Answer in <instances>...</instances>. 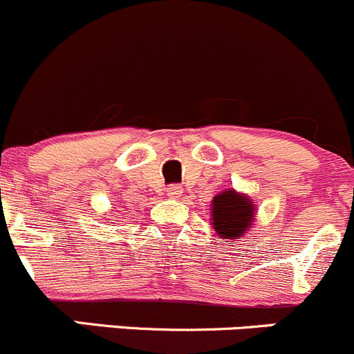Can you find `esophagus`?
Listing matches in <instances>:
<instances>
[{
    "label": "esophagus",
    "instance_id": "1",
    "mask_svg": "<svg viewBox=\"0 0 354 354\" xmlns=\"http://www.w3.org/2000/svg\"><path fill=\"white\" fill-rule=\"evenodd\" d=\"M181 194H183V188H181L180 185H171V187L167 188V195H169V198H180Z\"/></svg>",
    "mask_w": 354,
    "mask_h": 354
}]
</instances>
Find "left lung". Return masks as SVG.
Instances as JSON below:
<instances>
[{"mask_svg": "<svg viewBox=\"0 0 354 354\" xmlns=\"http://www.w3.org/2000/svg\"><path fill=\"white\" fill-rule=\"evenodd\" d=\"M210 210L214 230L224 240H241L255 219V203L236 190H226L216 195Z\"/></svg>", "mask_w": 354, "mask_h": 354, "instance_id": "obj_1", "label": "left lung"}]
</instances>
